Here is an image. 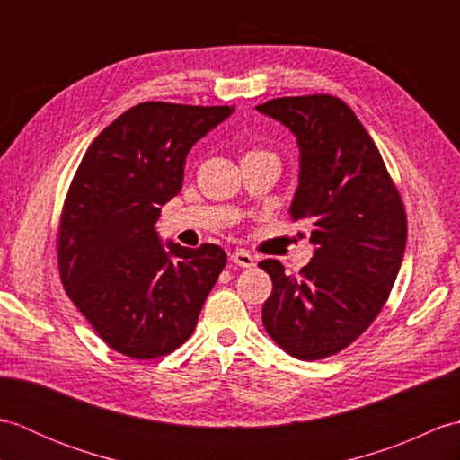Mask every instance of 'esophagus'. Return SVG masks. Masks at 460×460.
I'll use <instances>...</instances> for the list:
<instances>
[{
  "mask_svg": "<svg viewBox=\"0 0 460 460\" xmlns=\"http://www.w3.org/2000/svg\"><path fill=\"white\" fill-rule=\"evenodd\" d=\"M231 261L235 262V265H239V267H243V269H251V267H255V257L251 255L249 251H245V249H237L235 252H233L231 255Z\"/></svg>",
  "mask_w": 460,
  "mask_h": 460,
  "instance_id": "34e87169",
  "label": "esophagus"
}]
</instances>
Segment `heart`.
<instances>
[{
  "label": "heart",
  "instance_id": "b5f03b06",
  "mask_svg": "<svg viewBox=\"0 0 460 460\" xmlns=\"http://www.w3.org/2000/svg\"><path fill=\"white\" fill-rule=\"evenodd\" d=\"M262 154H267V155H275V154L269 152V150H262V148H252V150H247V152H245V155H243V158H247V155H262Z\"/></svg>",
  "mask_w": 460,
  "mask_h": 460
}]
</instances>
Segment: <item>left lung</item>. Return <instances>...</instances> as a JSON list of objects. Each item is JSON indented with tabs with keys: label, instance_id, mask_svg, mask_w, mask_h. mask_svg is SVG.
I'll return each instance as SVG.
<instances>
[{
	"label": "left lung",
	"instance_id": "left-lung-1",
	"mask_svg": "<svg viewBox=\"0 0 460 460\" xmlns=\"http://www.w3.org/2000/svg\"><path fill=\"white\" fill-rule=\"evenodd\" d=\"M257 111L296 134L290 219L310 221L316 245L298 275H285L277 259L259 262L272 279L262 324L290 356L324 359L364 334L387 302L405 251V205L377 146L338 96H282Z\"/></svg>",
	"mask_w": 460,
	"mask_h": 460
}]
</instances>
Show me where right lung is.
Here are the masks:
<instances>
[{
	"label": "right lung",
	"instance_id": "right-lung-1",
	"mask_svg": "<svg viewBox=\"0 0 460 460\" xmlns=\"http://www.w3.org/2000/svg\"><path fill=\"white\" fill-rule=\"evenodd\" d=\"M235 106L140 102L96 136L58 215L57 267L68 298L104 344L134 359L172 354L198 324L227 255L158 239L191 146Z\"/></svg>",
	"mask_w": 460,
	"mask_h": 460
}]
</instances>
